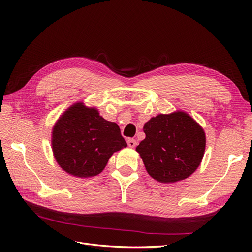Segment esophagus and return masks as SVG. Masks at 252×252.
Wrapping results in <instances>:
<instances>
[{
    "instance_id": "esophagus-1",
    "label": "esophagus",
    "mask_w": 252,
    "mask_h": 252,
    "mask_svg": "<svg viewBox=\"0 0 252 252\" xmlns=\"http://www.w3.org/2000/svg\"><path fill=\"white\" fill-rule=\"evenodd\" d=\"M127 144H128V146H129V147L133 148V147H135V146H136V141H135L134 139H128Z\"/></svg>"
}]
</instances>
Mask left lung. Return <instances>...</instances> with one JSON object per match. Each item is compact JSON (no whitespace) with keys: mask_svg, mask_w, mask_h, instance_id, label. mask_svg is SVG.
Returning a JSON list of instances; mask_svg holds the SVG:
<instances>
[{"mask_svg":"<svg viewBox=\"0 0 252 252\" xmlns=\"http://www.w3.org/2000/svg\"><path fill=\"white\" fill-rule=\"evenodd\" d=\"M143 130L146 138L135 150L151 178L169 184L187 179L200 166L205 132L186 112L158 114L145 123Z\"/></svg>","mask_w":252,"mask_h":252,"instance_id":"left-lung-1","label":"left lung"}]
</instances>
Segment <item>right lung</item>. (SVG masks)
<instances>
[{"instance_id":"add662e5","label":"right lung","mask_w":252,"mask_h":252,"mask_svg":"<svg viewBox=\"0 0 252 252\" xmlns=\"http://www.w3.org/2000/svg\"><path fill=\"white\" fill-rule=\"evenodd\" d=\"M51 146L61 168L83 179L101 173L113 152L125 148L127 143L118 124L79 102L53 126Z\"/></svg>"}]
</instances>
